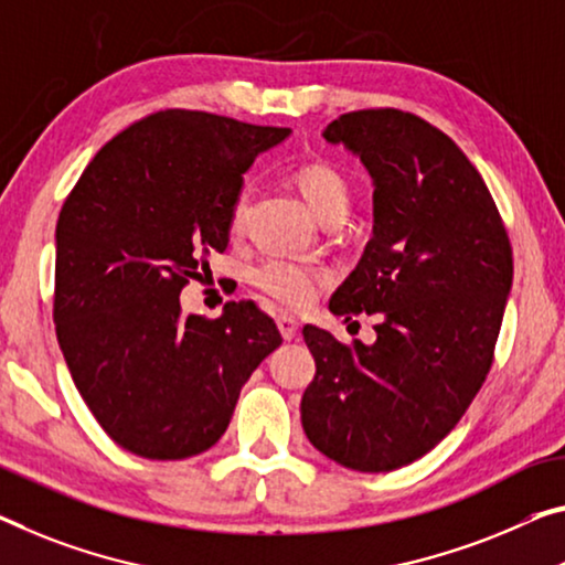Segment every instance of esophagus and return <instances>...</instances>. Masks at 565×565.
<instances>
[{
  "mask_svg": "<svg viewBox=\"0 0 565 565\" xmlns=\"http://www.w3.org/2000/svg\"><path fill=\"white\" fill-rule=\"evenodd\" d=\"M277 328H280V335L285 341H295L300 335V323L292 316H280L277 318Z\"/></svg>",
  "mask_w": 565,
  "mask_h": 565,
  "instance_id": "1",
  "label": "esophagus"
}]
</instances>
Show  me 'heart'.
Instances as JSON below:
<instances>
[{
	"instance_id": "1",
	"label": "heart",
	"mask_w": 565,
	"mask_h": 565,
	"mask_svg": "<svg viewBox=\"0 0 565 565\" xmlns=\"http://www.w3.org/2000/svg\"><path fill=\"white\" fill-rule=\"evenodd\" d=\"M295 184H298L302 199L308 202L310 212L318 216V222L331 220V216H341L343 220L345 212H349V204H351L349 179H345L335 167H331V163H323V161L306 163V167L295 171ZM247 202H249V189H242V192L234 196V204L230 212L232 232H239L242 224H245ZM249 282H253L257 290L270 295L273 300L282 302V306L300 310V308H308L310 302L316 300L320 282H323V273L310 265L292 263V259L273 257L249 270Z\"/></svg>"
}]
</instances>
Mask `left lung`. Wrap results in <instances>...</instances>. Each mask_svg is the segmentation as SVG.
Returning <instances> with one entry per match:
<instances>
[{
	"mask_svg": "<svg viewBox=\"0 0 565 565\" xmlns=\"http://www.w3.org/2000/svg\"><path fill=\"white\" fill-rule=\"evenodd\" d=\"M373 181V232L333 292V316H379L376 341L302 338L316 379L300 402L310 445L359 472H392L439 445L492 366L513 249L470 159L396 108L345 113L323 131Z\"/></svg>",
	"mask_w": 565,
	"mask_h": 565,
	"instance_id": "1",
	"label": "left lung"
}]
</instances>
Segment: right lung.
<instances>
[{
	"label": "right lung",
	"instance_id": "right-lung-1",
	"mask_svg": "<svg viewBox=\"0 0 565 565\" xmlns=\"http://www.w3.org/2000/svg\"><path fill=\"white\" fill-rule=\"evenodd\" d=\"M290 128L159 110L103 149L55 230V331L83 402L146 459L202 455L230 427L253 371L282 343L253 302L184 316L181 288L224 253L259 153Z\"/></svg>",
	"mask_w": 565,
	"mask_h": 565
}]
</instances>
